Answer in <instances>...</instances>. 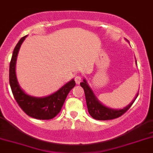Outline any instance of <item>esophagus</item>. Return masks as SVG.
<instances>
[{
	"label": "esophagus",
	"mask_w": 153,
	"mask_h": 153,
	"mask_svg": "<svg viewBox=\"0 0 153 153\" xmlns=\"http://www.w3.org/2000/svg\"><path fill=\"white\" fill-rule=\"evenodd\" d=\"M75 82L76 84H79L81 82V81H82V77L81 76H76L75 77Z\"/></svg>",
	"instance_id": "34e87169"
}]
</instances>
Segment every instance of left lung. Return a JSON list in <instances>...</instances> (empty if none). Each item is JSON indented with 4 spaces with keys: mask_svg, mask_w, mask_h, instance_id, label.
<instances>
[{
    "mask_svg": "<svg viewBox=\"0 0 153 153\" xmlns=\"http://www.w3.org/2000/svg\"><path fill=\"white\" fill-rule=\"evenodd\" d=\"M80 86L81 87L83 88L84 92H85L88 111H89V114L96 120H108L120 117L129 110V108L134 104V101L138 96V94H137L135 99L125 108L121 109V110H113V109H111L104 106L97 100V99L92 92V89L88 86V84L86 83V81L85 79L83 80V82H81Z\"/></svg>",
    "mask_w": 153,
    "mask_h": 153,
    "instance_id": "left-lung-1",
    "label": "left lung"
}]
</instances>
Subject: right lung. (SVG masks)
Returning <instances> with one entry per match:
<instances>
[{
  "label": "right lung",
  "instance_id": "right-lung-1",
  "mask_svg": "<svg viewBox=\"0 0 153 153\" xmlns=\"http://www.w3.org/2000/svg\"><path fill=\"white\" fill-rule=\"evenodd\" d=\"M27 36L22 37L15 47L10 63L9 81L13 97L23 111L29 117L40 120H50L59 114L70 91L75 86V81H70L51 96L35 98L26 95L19 87L15 73L16 56L22 42Z\"/></svg>",
  "mask_w": 153,
  "mask_h": 153
}]
</instances>
